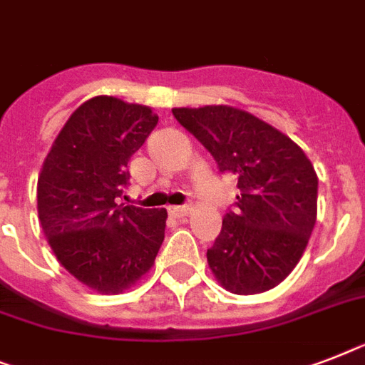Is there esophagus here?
Returning a JSON list of instances; mask_svg holds the SVG:
<instances>
[{
    "instance_id": "34e87169",
    "label": "esophagus",
    "mask_w": 365,
    "mask_h": 365,
    "mask_svg": "<svg viewBox=\"0 0 365 365\" xmlns=\"http://www.w3.org/2000/svg\"><path fill=\"white\" fill-rule=\"evenodd\" d=\"M168 212L173 213L174 217H185V215L191 212V208H189V206H170Z\"/></svg>"
}]
</instances>
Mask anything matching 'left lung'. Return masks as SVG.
Returning a JSON list of instances; mask_svg holds the SVG:
<instances>
[{
    "mask_svg": "<svg viewBox=\"0 0 365 365\" xmlns=\"http://www.w3.org/2000/svg\"><path fill=\"white\" fill-rule=\"evenodd\" d=\"M221 174L238 178L236 210L208 250L213 275L234 294L274 289L294 269L317 221L315 168L289 136L232 106L173 108Z\"/></svg>",
    "mask_w": 365,
    "mask_h": 365,
    "instance_id": "obj_1",
    "label": "left lung"
}]
</instances>
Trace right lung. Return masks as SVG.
I'll return each mask as SVG.
<instances>
[{"label": "right lung", "instance_id": "obj_1", "mask_svg": "<svg viewBox=\"0 0 365 365\" xmlns=\"http://www.w3.org/2000/svg\"><path fill=\"white\" fill-rule=\"evenodd\" d=\"M159 115L142 105L99 96L80 105L44 159L37 182L38 221L56 259L103 294L129 289L153 266L167 210L118 204L127 163Z\"/></svg>", "mask_w": 365, "mask_h": 365}]
</instances>
